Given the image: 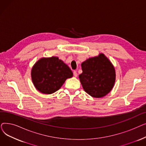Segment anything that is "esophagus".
<instances>
[{
	"mask_svg": "<svg viewBox=\"0 0 146 146\" xmlns=\"http://www.w3.org/2000/svg\"><path fill=\"white\" fill-rule=\"evenodd\" d=\"M73 75H74V77H77V76H78V73H77V72H76V71H74L73 72Z\"/></svg>",
	"mask_w": 146,
	"mask_h": 146,
	"instance_id": "34e87169",
	"label": "esophagus"
}]
</instances>
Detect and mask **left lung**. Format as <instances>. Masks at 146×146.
Listing matches in <instances>:
<instances>
[{
    "label": "left lung",
    "mask_w": 146,
    "mask_h": 146,
    "mask_svg": "<svg viewBox=\"0 0 146 146\" xmlns=\"http://www.w3.org/2000/svg\"><path fill=\"white\" fill-rule=\"evenodd\" d=\"M81 66L83 72L79 77L87 94L99 98L110 93L115 82V70L104 54L87 59Z\"/></svg>",
    "instance_id": "obj_1"
}]
</instances>
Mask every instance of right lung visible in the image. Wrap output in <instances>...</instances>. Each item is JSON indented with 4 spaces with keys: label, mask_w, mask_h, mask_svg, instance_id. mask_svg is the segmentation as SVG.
Returning a JSON list of instances; mask_svg holds the SVG:
<instances>
[{
    "label": "right lung",
    "mask_w": 146,
    "mask_h": 146,
    "mask_svg": "<svg viewBox=\"0 0 146 146\" xmlns=\"http://www.w3.org/2000/svg\"><path fill=\"white\" fill-rule=\"evenodd\" d=\"M73 77L70 68L57 57L41 58L31 70V78L35 88L44 94L58 90L68 78Z\"/></svg>",
    "instance_id": "right-lung-1"
}]
</instances>
